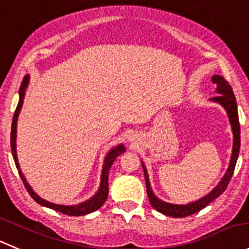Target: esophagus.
I'll use <instances>...</instances> for the list:
<instances>
[{"label":"esophagus","instance_id":"34e87169","mask_svg":"<svg viewBox=\"0 0 249 249\" xmlns=\"http://www.w3.org/2000/svg\"><path fill=\"white\" fill-rule=\"evenodd\" d=\"M129 138H130V139H132V137H129Z\"/></svg>","mask_w":249,"mask_h":249}]
</instances>
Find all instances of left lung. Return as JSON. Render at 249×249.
Instances as JSON below:
<instances>
[{"instance_id": "8db88e82", "label": "left lung", "mask_w": 249, "mask_h": 249, "mask_svg": "<svg viewBox=\"0 0 249 249\" xmlns=\"http://www.w3.org/2000/svg\"><path fill=\"white\" fill-rule=\"evenodd\" d=\"M212 82L215 83L216 88L215 92L218 93V95L214 98H211V102L218 103L221 107L225 109L226 114H228L229 121H230L231 130H232L233 134V144H232V152H231L230 157V163H229L228 171L224 174V177L221 178V180L219 181L218 185L208 193L207 195L203 196V197L198 198L197 201H194V202L186 203V205H176V203H169L166 201H162L161 198L157 197L156 195L152 191L151 185H150V179L149 174H147V169L145 167L144 162L142 161V169H144V176H145V183H146V193L149 196V201L151 203V206L156 209L160 213L164 214V215L173 216V218H183V216L191 215V214L196 213V212L201 211L208 206L209 203L213 202L216 197L221 195V194L225 191V189L228 188L229 183H230V179L233 174V169H235L236 162H237L238 152H240V124H238V112H237V104H236V98L233 95L232 89H231L230 85L224 80L223 76L220 75H213L212 77Z\"/></svg>"}]
</instances>
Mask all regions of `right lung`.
<instances>
[{"instance_id": "add662e5", "label": "right lung", "mask_w": 249, "mask_h": 249, "mask_svg": "<svg viewBox=\"0 0 249 249\" xmlns=\"http://www.w3.org/2000/svg\"><path fill=\"white\" fill-rule=\"evenodd\" d=\"M29 81H30V76L26 75L24 77L23 82H21L20 88H19V103L17 105L16 112H14L13 116V122H12V129H11V149H12V155H13L14 162H16V166L19 171V176H20L21 180H23L24 185H25L26 190L30 194L31 197L38 203V205L43 206V207L54 209L56 212H60V213L66 214V215H73V216H80V215H86V214H89L92 212H95L97 209H99L107 201V195H109V171L111 168L112 163L115 162V160L122 155L125 151L124 144H119L117 146L112 147L111 150H109V152L107 154L104 159V164H103L102 169V176H100V185L98 189L97 193L92 196L88 200L83 201V202L77 203V205L72 206H66V205H58V203L49 202V201L44 200L41 196H38L37 194L34 191V189L31 188L30 184L26 181V178L24 177L23 172H21L20 166H19L18 162V156H17V124H18V117L20 114V110L23 107L24 98H25V92L26 88L29 86Z\"/></svg>"}]
</instances>
